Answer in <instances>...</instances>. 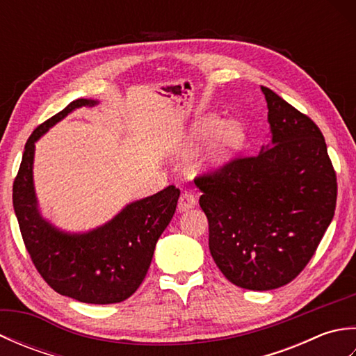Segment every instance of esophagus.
I'll list each match as a JSON object with an SVG mask.
<instances>
[{
	"mask_svg": "<svg viewBox=\"0 0 356 356\" xmlns=\"http://www.w3.org/2000/svg\"><path fill=\"white\" fill-rule=\"evenodd\" d=\"M195 203H197V199H195V195L193 193L185 191V193H182V195H180L177 208H179L180 213H184V211H188V209L194 208Z\"/></svg>",
	"mask_w": 356,
	"mask_h": 356,
	"instance_id": "34e87169",
	"label": "esophagus"
}]
</instances>
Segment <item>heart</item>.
<instances>
[{"label":"heart","mask_w":356,"mask_h":356,"mask_svg":"<svg viewBox=\"0 0 356 356\" xmlns=\"http://www.w3.org/2000/svg\"><path fill=\"white\" fill-rule=\"evenodd\" d=\"M241 127L234 119H218L214 116H202L194 120L190 130L180 140L174 153L179 156L193 154L200 143L205 141L199 159V168L218 170L229 161L241 142Z\"/></svg>","instance_id":"1"}]
</instances>
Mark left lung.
Returning a JSON list of instances; mask_svg holds the SVG:
<instances>
[{"label": "left lung", "instance_id": "8db88e82", "mask_svg": "<svg viewBox=\"0 0 356 356\" xmlns=\"http://www.w3.org/2000/svg\"><path fill=\"white\" fill-rule=\"evenodd\" d=\"M270 142L194 180L209 223V252L249 291L284 286L305 269L329 228L337 176L320 128L261 86Z\"/></svg>", "mask_w": 356, "mask_h": 356}]
</instances>
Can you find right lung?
I'll return each mask as SVG.
<instances>
[{
	"instance_id": "add662e5",
	"label": "right lung",
	"mask_w": 356,
	"mask_h": 356,
	"mask_svg": "<svg viewBox=\"0 0 356 356\" xmlns=\"http://www.w3.org/2000/svg\"><path fill=\"white\" fill-rule=\"evenodd\" d=\"M97 102L73 101L32 133L13 184V209L35 268L50 287L81 303L111 305L127 300L143 282L180 191L170 185L127 203L108 222L88 231L61 229L42 216L33 182L36 142L74 110Z\"/></svg>"
}]
</instances>
